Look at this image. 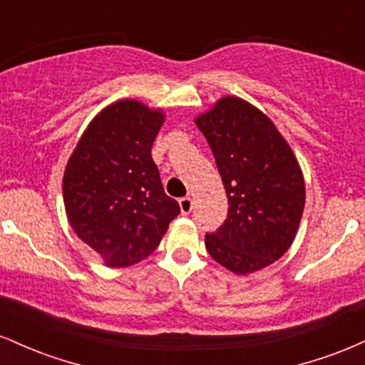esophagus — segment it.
I'll return each mask as SVG.
<instances>
[{
    "label": "esophagus",
    "instance_id": "1",
    "mask_svg": "<svg viewBox=\"0 0 365 365\" xmlns=\"http://www.w3.org/2000/svg\"><path fill=\"white\" fill-rule=\"evenodd\" d=\"M178 204H180V211H182V215H190L192 207H194V200H192L190 197H182V199L178 200Z\"/></svg>",
    "mask_w": 365,
    "mask_h": 365
}]
</instances>
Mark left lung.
<instances>
[{
	"instance_id": "8db88e82",
	"label": "left lung",
	"mask_w": 365,
	"mask_h": 365,
	"mask_svg": "<svg viewBox=\"0 0 365 365\" xmlns=\"http://www.w3.org/2000/svg\"><path fill=\"white\" fill-rule=\"evenodd\" d=\"M215 154L228 216L206 235L209 255L235 274L278 261L290 249L305 206L295 154L261 110L225 96L195 118Z\"/></svg>"
}]
</instances>
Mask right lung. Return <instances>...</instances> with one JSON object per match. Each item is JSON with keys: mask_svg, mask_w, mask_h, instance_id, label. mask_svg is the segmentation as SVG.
Instances as JSON below:
<instances>
[{"mask_svg": "<svg viewBox=\"0 0 365 365\" xmlns=\"http://www.w3.org/2000/svg\"><path fill=\"white\" fill-rule=\"evenodd\" d=\"M161 110L121 99L96 115L63 175V202L73 232L110 267L140 262L180 215L165 194L153 142Z\"/></svg>", "mask_w": 365, "mask_h": 365, "instance_id": "obj_1", "label": "right lung"}]
</instances>
